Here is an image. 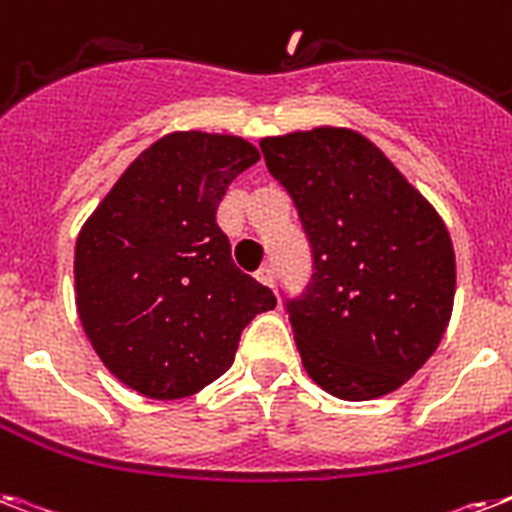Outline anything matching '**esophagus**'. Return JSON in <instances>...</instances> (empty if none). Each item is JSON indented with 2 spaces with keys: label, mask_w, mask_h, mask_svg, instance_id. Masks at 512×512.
<instances>
[{
  "label": "esophagus",
  "mask_w": 512,
  "mask_h": 512,
  "mask_svg": "<svg viewBox=\"0 0 512 512\" xmlns=\"http://www.w3.org/2000/svg\"><path fill=\"white\" fill-rule=\"evenodd\" d=\"M255 278L257 281H260V284H265V286H273L276 284V270L270 268V265H265V268H260L255 273Z\"/></svg>",
  "instance_id": "obj_1"
}]
</instances>
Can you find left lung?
Wrapping results in <instances>:
<instances>
[{
	"instance_id": "8db88e82",
	"label": "left lung",
	"mask_w": 512,
	"mask_h": 512,
	"mask_svg": "<svg viewBox=\"0 0 512 512\" xmlns=\"http://www.w3.org/2000/svg\"><path fill=\"white\" fill-rule=\"evenodd\" d=\"M260 149L313 244V281L289 302L307 376L347 402L397 392L450 326L455 249L442 215L352 128L265 136Z\"/></svg>"
}]
</instances>
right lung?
Returning <instances> with one entry per match:
<instances>
[{"instance_id":"1","label":"right lung","mask_w":512,"mask_h":512,"mask_svg":"<svg viewBox=\"0 0 512 512\" xmlns=\"http://www.w3.org/2000/svg\"><path fill=\"white\" fill-rule=\"evenodd\" d=\"M260 160L247 139L173 131L136 157L76 239V310L107 371L149 400H181L231 368L242 328L276 307L231 260L215 213Z\"/></svg>"}]
</instances>
